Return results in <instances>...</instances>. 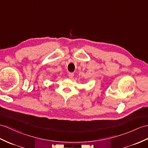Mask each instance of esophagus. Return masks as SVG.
<instances>
[{"instance_id":"obj_1","label":"esophagus","mask_w":148,"mask_h":148,"mask_svg":"<svg viewBox=\"0 0 148 148\" xmlns=\"http://www.w3.org/2000/svg\"><path fill=\"white\" fill-rule=\"evenodd\" d=\"M68 75H69V78H73L74 77V74L73 73H69Z\"/></svg>"}]
</instances>
